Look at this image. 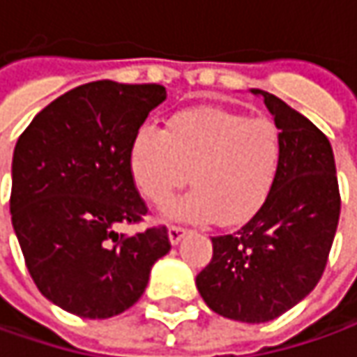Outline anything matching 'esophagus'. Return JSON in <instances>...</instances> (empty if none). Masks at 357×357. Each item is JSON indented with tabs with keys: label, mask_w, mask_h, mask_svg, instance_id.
Instances as JSON below:
<instances>
[{
	"label": "esophagus",
	"mask_w": 357,
	"mask_h": 357,
	"mask_svg": "<svg viewBox=\"0 0 357 357\" xmlns=\"http://www.w3.org/2000/svg\"><path fill=\"white\" fill-rule=\"evenodd\" d=\"M185 233H188V229L172 225V227L167 229V239H169V243H172V245H178L179 241L185 237Z\"/></svg>",
	"instance_id": "esophagus-1"
}]
</instances>
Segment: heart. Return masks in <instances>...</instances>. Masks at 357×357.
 I'll list each match as a JSON object with an SVG mask.
<instances>
[{
    "label": "heart",
    "instance_id": "obj_1",
    "mask_svg": "<svg viewBox=\"0 0 357 357\" xmlns=\"http://www.w3.org/2000/svg\"><path fill=\"white\" fill-rule=\"evenodd\" d=\"M282 136L266 116L215 106L188 108L166 130L144 124L128 150L130 176L152 203L190 179L193 190L162 209L166 219L239 225L261 207L278 176Z\"/></svg>",
    "mask_w": 357,
    "mask_h": 357
}]
</instances>
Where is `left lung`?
<instances>
[{"instance_id":"left-lung-1","label":"left lung","mask_w":357,"mask_h":357,"mask_svg":"<svg viewBox=\"0 0 357 357\" xmlns=\"http://www.w3.org/2000/svg\"><path fill=\"white\" fill-rule=\"evenodd\" d=\"M282 136V162L263 207L231 235L195 278L205 304L237 322L275 320L310 294L324 273L340 219L332 146L312 122L261 89Z\"/></svg>"}]
</instances>
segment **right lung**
<instances>
[{
    "label": "right lung",
    "mask_w": 357,
    "mask_h": 357,
    "mask_svg": "<svg viewBox=\"0 0 357 357\" xmlns=\"http://www.w3.org/2000/svg\"><path fill=\"white\" fill-rule=\"evenodd\" d=\"M166 96L160 84L96 80L45 106L19 136L11 223L37 289L67 312L94 320L128 310L172 249L166 227L118 233L146 215L128 150Z\"/></svg>",
    "instance_id": "right-lung-1"
}]
</instances>
